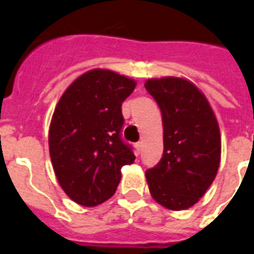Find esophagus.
Here are the masks:
<instances>
[{
    "label": "esophagus",
    "instance_id": "34e87169",
    "mask_svg": "<svg viewBox=\"0 0 254 254\" xmlns=\"http://www.w3.org/2000/svg\"><path fill=\"white\" fill-rule=\"evenodd\" d=\"M134 147H135V153H137V154H139V153H141V150H142V142H137L134 145Z\"/></svg>",
    "mask_w": 254,
    "mask_h": 254
}]
</instances>
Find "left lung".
Returning <instances> with one entry per match:
<instances>
[{
	"label": "left lung",
	"mask_w": 254,
	"mask_h": 254,
	"mask_svg": "<svg viewBox=\"0 0 254 254\" xmlns=\"http://www.w3.org/2000/svg\"><path fill=\"white\" fill-rule=\"evenodd\" d=\"M145 88L162 113L163 155L146 170L151 196L173 211L192 207L220 165V129L208 100L181 77L149 79Z\"/></svg>",
	"instance_id": "left-lung-1"
}]
</instances>
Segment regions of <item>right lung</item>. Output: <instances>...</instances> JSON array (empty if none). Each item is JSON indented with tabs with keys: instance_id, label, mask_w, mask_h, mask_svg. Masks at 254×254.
<instances>
[{
	"instance_id": "1",
	"label": "right lung",
	"mask_w": 254,
	"mask_h": 254,
	"mask_svg": "<svg viewBox=\"0 0 254 254\" xmlns=\"http://www.w3.org/2000/svg\"><path fill=\"white\" fill-rule=\"evenodd\" d=\"M135 81L109 69L79 76L62 95L50 124V157L58 182L77 204H101L116 192L121 167L134 162L121 138V105Z\"/></svg>"
}]
</instances>
